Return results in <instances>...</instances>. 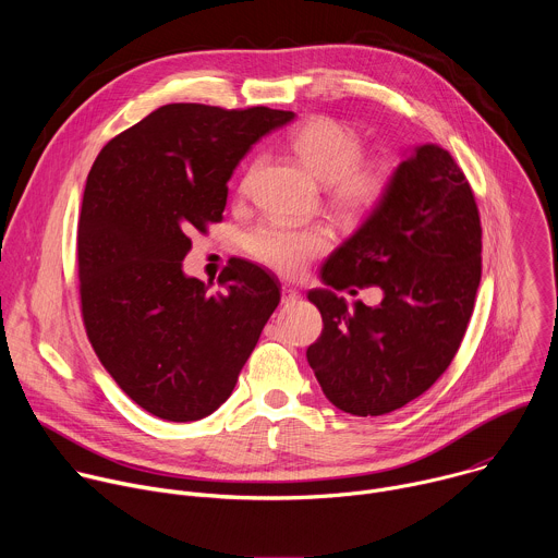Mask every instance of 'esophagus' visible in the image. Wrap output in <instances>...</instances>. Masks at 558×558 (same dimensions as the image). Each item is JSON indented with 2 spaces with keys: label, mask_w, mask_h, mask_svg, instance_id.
<instances>
[{
  "label": "esophagus",
  "mask_w": 558,
  "mask_h": 558,
  "mask_svg": "<svg viewBox=\"0 0 558 558\" xmlns=\"http://www.w3.org/2000/svg\"><path fill=\"white\" fill-rule=\"evenodd\" d=\"M298 300H300V291L293 289V287H289V284H284V287H282V302H284V304H295Z\"/></svg>",
  "instance_id": "1"
}]
</instances>
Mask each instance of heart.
<instances>
[{"mask_svg":"<svg viewBox=\"0 0 558 558\" xmlns=\"http://www.w3.org/2000/svg\"><path fill=\"white\" fill-rule=\"evenodd\" d=\"M289 147L313 177L327 183L331 207L347 218H362L386 203L395 185V170L386 158H362L360 134L340 119L313 117L295 128ZM252 166L241 183V194L250 192ZM243 252L258 265L293 278L306 265L331 247V231L325 225H289L284 220H263L241 238Z\"/></svg>","mask_w":558,"mask_h":558,"instance_id":"obj_1","label":"heart"}]
</instances>
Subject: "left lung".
<instances>
[{"label": "left lung", "mask_w": 558, "mask_h": 558, "mask_svg": "<svg viewBox=\"0 0 558 558\" xmlns=\"http://www.w3.org/2000/svg\"><path fill=\"white\" fill-rule=\"evenodd\" d=\"M323 280L331 289L308 300L325 329L306 360L340 411L386 415L444 375L482 280L480 209L448 149L422 145L400 163L390 196L327 258ZM351 286H379L385 298L349 312L335 292Z\"/></svg>", "instance_id": "8db88e82"}]
</instances>
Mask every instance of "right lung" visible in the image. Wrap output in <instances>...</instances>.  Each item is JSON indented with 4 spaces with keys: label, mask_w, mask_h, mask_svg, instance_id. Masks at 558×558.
I'll return each mask as SVG.
<instances>
[{
    "label": "right lung",
    "mask_w": 558,
    "mask_h": 558,
    "mask_svg": "<svg viewBox=\"0 0 558 558\" xmlns=\"http://www.w3.org/2000/svg\"><path fill=\"white\" fill-rule=\"evenodd\" d=\"M293 112L170 104L117 134L88 174L76 225L88 340L134 404L168 422L211 415L231 395L280 282L231 258L209 293L183 274L192 233L222 220L247 149Z\"/></svg>",
    "instance_id": "right-lung-1"
}]
</instances>
